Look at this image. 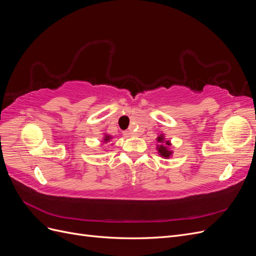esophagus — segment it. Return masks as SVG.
<instances>
[{
  "mask_svg": "<svg viewBox=\"0 0 256 256\" xmlns=\"http://www.w3.org/2000/svg\"><path fill=\"white\" fill-rule=\"evenodd\" d=\"M124 136H132V132H130V131H124Z\"/></svg>",
  "mask_w": 256,
  "mask_h": 256,
  "instance_id": "1",
  "label": "esophagus"
}]
</instances>
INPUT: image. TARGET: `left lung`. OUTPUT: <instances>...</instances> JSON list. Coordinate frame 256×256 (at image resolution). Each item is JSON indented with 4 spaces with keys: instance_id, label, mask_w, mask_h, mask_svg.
I'll return each mask as SVG.
<instances>
[{
    "instance_id": "1",
    "label": "left lung",
    "mask_w": 256,
    "mask_h": 256,
    "mask_svg": "<svg viewBox=\"0 0 256 256\" xmlns=\"http://www.w3.org/2000/svg\"><path fill=\"white\" fill-rule=\"evenodd\" d=\"M158 142L164 143V136H160L158 138ZM166 144L167 145L166 146L164 145V144H160L159 147H158V152L161 154V156H164V157H166V158H168V157H170V156H171V154H172V152L168 150V146H170L171 144H170L168 141H166Z\"/></svg>"
}]
</instances>
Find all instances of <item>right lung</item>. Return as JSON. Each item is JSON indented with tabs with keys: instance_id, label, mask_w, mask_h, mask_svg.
Returning <instances> with one entry per match:
<instances>
[{
	"instance_id": "obj_1",
	"label": "right lung",
	"mask_w": 256,
	"mask_h": 256,
	"mask_svg": "<svg viewBox=\"0 0 256 256\" xmlns=\"http://www.w3.org/2000/svg\"><path fill=\"white\" fill-rule=\"evenodd\" d=\"M110 138V136H106V138H104V141H108Z\"/></svg>"
}]
</instances>
